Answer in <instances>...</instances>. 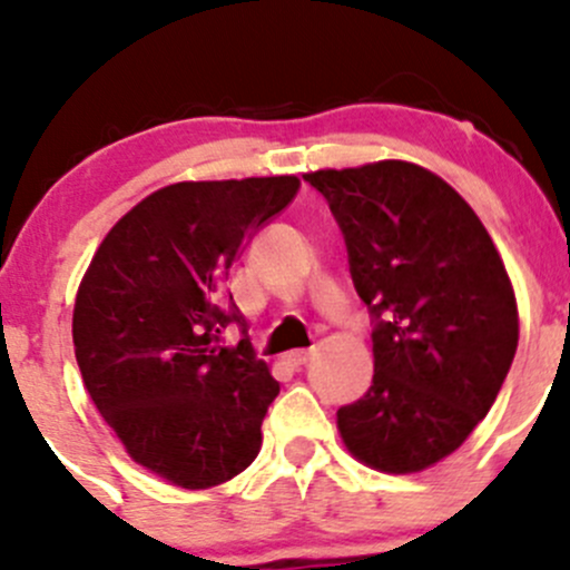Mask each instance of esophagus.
I'll return each mask as SVG.
<instances>
[{
	"label": "esophagus",
	"instance_id": "obj_1",
	"mask_svg": "<svg viewBox=\"0 0 570 570\" xmlns=\"http://www.w3.org/2000/svg\"><path fill=\"white\" fill-rule=\"evenodd\" d=\"M312 356H315L312 351H291L285 358H287V364H291V366H304Z\"/></svg>",
	"mask_w": 570,
	"mask_h": 570
}]
</instances>
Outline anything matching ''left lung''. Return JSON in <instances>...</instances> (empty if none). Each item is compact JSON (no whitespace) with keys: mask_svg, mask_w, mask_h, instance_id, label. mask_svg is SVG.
<instances>
[{"mask_svg":"<svg viewBox=\"0 0 570 570\" xmlns=\"http://www.w3.org/2000/svg\"><path fill=\"white\" fill-rule=\"evenodd\" d=\"M328 200L361 302L375 375L336 410L361 464L407 475L454 454L498 400L519 342L505 263L449 181L405 160L304 174Z\"/></svg>","mask_w":570,"mask_h":570,"instance_id":"8db88e82","label":"left lung"}]
</instances>
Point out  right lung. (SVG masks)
Masks as SVG:
<instances>
[{"label":"right lung","mask_w":570,"mask_h":570,"mask_svg":"<svg viewBox=\"0 0 570 570\" xmlns=\"http://www.w3.org/2000/svg\"><path fill=\"white\" fill-rule=\"evenodd\" d=\"M298 187L253 176L157 189L108 230L78 285L72 345L91 402L132 462L174 487H217L258 456L279 383L249 340L219 345L230 321L247 332L223 285Z\"/></svg>","instance_id":"add662e5"}]
</instances>
